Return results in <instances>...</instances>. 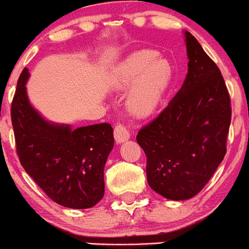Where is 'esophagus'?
<instances>
[{
  "label": "esophagus",
  "instance_id": "esophagus-1",
  "mask_svg": "<svg viewBox=\"0 0 249 249\" xmlns=\"http://www.w3.org/2000/svg\"><path fill=\"white\" fill-rule=\"evenodd\" d=\"M114 136H115V140H116L117 143H124L130 139L129 130H128L125 127H124L122 124H117L116 127H115Z\"/></svg>",
  "mask_w": 249,
  "mask_h": 249
}]
</instances>
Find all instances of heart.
<instances>
[{
	"instance_id": "1",
	"label": "heart",
	"mask_w": 249,
	"mask_h": 249,
	"mask_svg": "<svg viewBox=\"0 0 249 249\" xmlns=\"http://www.w3.org/2000/svg\"><path fill=\"white\" fill-rule=\"evenodd\" d=\"M171 61L153 50H138L116 64L109 77L111 90L125 96L128 113L138 119L156 113L173 82Z\"/></svg>"
}]
</instances>
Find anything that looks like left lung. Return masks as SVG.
<instances>
[{
	"mask_svg": "<svg viewBox=\"0 0 249 249\" xmlns=\"http://www.w3.org/2000/svg\"><path fill=\"white\" fill-rule=\"evenodd\" d=\"M188 73L162 113L136 135L147 157V181L171 200L192 198L226 154L231 98L217 65L184 31Z\"/></svg>",
	"mask_w": 249,
	"mask_h": 249,
	"instance_id": "8db88e82",
	"label": "left lung"
}]
</instances>
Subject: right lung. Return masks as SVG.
I'll list each match as a JSON object with an SVG mask.
<instances>
[{
  "instance_id": "right-lung-1",
  "label": "right lung",
  "mask_w": 249,
  "mask_h": 249,
  "mask_svg": "<svg viewBox=\"0 0 249 249\" xmlns=\"http://www.w3.org/2000/svg\"><path fill=\"white\" fill-rule=\"evenodd\" d=\"M23 69L12 104V122L21 165L42 191L63 207L92 208L104 196V166L114 147L113 127H78L45 119L27 93Z\"/></svg>"
}]
</instances>
